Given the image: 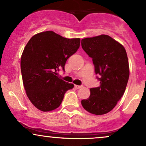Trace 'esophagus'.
Wrapping results in <instances>:
<instances>
[{"label": "esophagus", "mask_w": 146, "mask_h": 146, "mask_svg": "<svg viewBox=\"0 0 146 146\" xmlns=\"http://www.w3.org/2000/svg\"><path fill=\"white\" fill-rule=\"evenodd\" d=\"M75 88L76 89H80V88H82V86H78V85H75Z\"/></svg>", "instance_id": "34e87169"}]
</instances>
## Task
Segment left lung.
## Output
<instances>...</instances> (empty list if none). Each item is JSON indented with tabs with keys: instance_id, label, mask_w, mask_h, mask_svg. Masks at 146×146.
Instances as JSON below:
<instances>
[{
	"instance_id": "1",
	"label": "left lung",
	"mask_w": 146,
	"mask_h": 146,
	"mask_svg": "<svg viewBox=\"0 0 146 146\" xmlns=\"http://www.w3.org/2000/svg\"><path fill=\"white\" fill-rule=\"evenodd\" d=\"M82 47L93 59L100 86L90 89V95L82 100L83 108L90 113L104 115L112 110L124 93L130 71L123 45L108 35L82 40Z\"/></svg>"
}]
</instances>
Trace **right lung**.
I'll use <instances>...</instances> for the list:
<instances>
[{
	"instance_id": "add662e5",
	"label": "right lung",
	"mask_w": 146,
	"mask_h": 146,
	"mask_svg": "<svg viewBox=\"0 0 146 146\" xmlns=\"http://www.w3.org/2000/svg\"><path fill=\"white\" fill-rule=\"evenodd\" d=\"M80 38H64L53 31L31 37L23 50L21 68L23 85L32 104L43 112L60 106L64 95L74 86L57 76L66 60L78 51Z\"/></svg>"
}]
</instances>
